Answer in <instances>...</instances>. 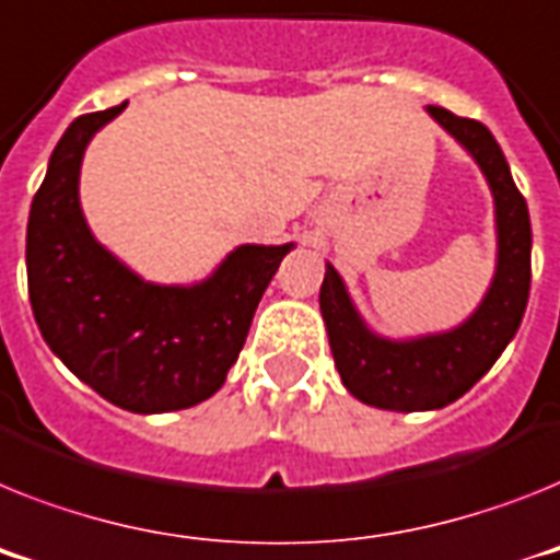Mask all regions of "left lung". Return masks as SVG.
<instances>
[{"label":"left lung","instance_id":"left-lung-1","mask_svg":"<svg viewBox=\"0 0 560 560\" xmlns=\"http://www.w3.org/2000/svg\"><path fill=\"white\" fill-rule=\"evenodd\" d=\"M427 110L472 153L490 182L495 196L498 267L490 293L462 327L416 341H387L364 327L345 281L327 265L318 304L338 375L352 396L378 410H439L462 398L510 345L529 299V210L512 182L504 153L481 121L435 105Z\"/></svg>","mask_w":560,"mask_h":560}]
</instances>
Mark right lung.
<instances>
[{"label": "right lung", "mask_w": 560, "mask_h": 560, "mask_svg": "<svg viewBox=\"0 0 560 560\" xmlns=\"http://www.w3.org/2000/svg\"><path fill=\"white\" fill-rule=\"evenodd\" d=\"M121 110L84 113L56 144L27 219V293L42 338L98 396L130 412L185 410L224 384L293 244H242L192 288L130 272L91 236L79 208L84 148Z\"/></svg>", "instance_id": "add662e5"}]
</instances>
